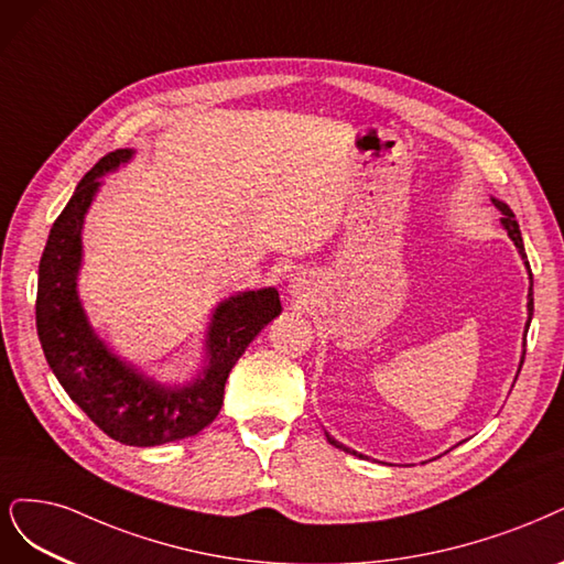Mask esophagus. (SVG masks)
I'll list each match as a JSON object with an SVG mask.
<instances>
[{
	"instance_id": "34e87169",
	"label": "esophagus",
	"mask_w": 564,
	"mask_h": 564,
	"mask_svg": "<svg viewBox=\"0 0 564 564\" xmlns=\"http://www.w3.org/2000/svg\"><path fill=\"white\" fill-rule=\"evenodd\" d=\"M289 294H291V299L299 301V303H307V299L315 294L313 282L305 280V275H303V278L299 275V278L291 280V284H289Z\"/></svg>"
}]
</instances>
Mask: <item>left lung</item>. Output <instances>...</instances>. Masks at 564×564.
<instances>
[{
	"instance_id": "obj_1",
	"label": "left lung",
	"mask_w": 564,
	"mask_h": 564,
	"mask_svg": "<svg viewBox=\"0 0 564 564\" xmlns=\"http://www.w3.org/2000/svg\"><path fill=\"white\" fill-rule=\"evenodd\" d=\"M495 205L503 212V219H501V224H503V228L509 230V238L516 242V247H518V251L522 254V259H528V254H525V247H522V238H520V228H518V221L513 219V212L503 205V203H499V200H495ZM530 301H528V310H530V319H532V313H534V299H532V286H530ZM528 326H530V322H528ZM522 361H525V355H522ZM522 361H520V366H522ZM326 438H328V443L332 445H336V448H343L345 453H352V455H357L355 451H349V448H345V445H340L338 441H334L332 436L326 434ZM361 457V455H359Z\"/></svg>"
}]
</instances>
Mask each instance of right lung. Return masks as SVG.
<instances>
[{
  "mask_svg": "<svg viewBox=\"0 0 564 564\" xmlns=\"http://www.w3.org/2000/svg\"><path fill=\"white\" fill-rule=\"evenodd\" d=\"M130 153L116 149L97 161L55 219L39 261L36 334L51 371L69 399L109 438L147 448L198 434L219 415L232 364L261 328L280 315L282 305L275 289L245 291L221 303L209 326L205 376L174 390L138 376L107 352L90 332L76 296V270L82 263L84 215L100 186L97 177L128 161Z\"/></svg>",
  "mask_w": 564,
  "mask_h": 564,
  "instance_id": "right-lung-1",
  "label": "right lung"
}]
</instances>
